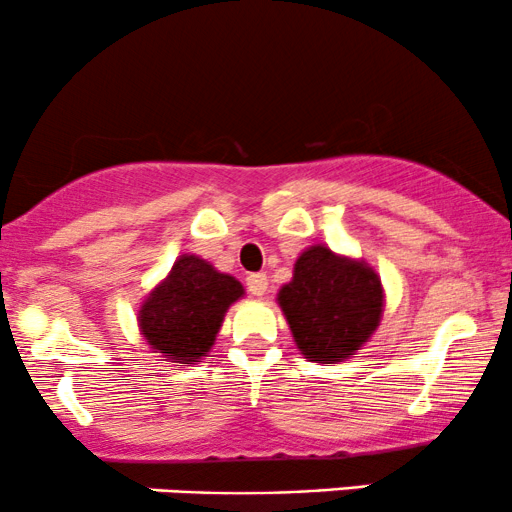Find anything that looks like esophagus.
Listing matches in <instances>:
<instances>
[{
    "mask_svg": "<svg viewBox=\"0 0 512 512\" xmlns=\"http://www.w3.org/2000/svg\"><path fill=\"white\" fill-rule=\"evenodd\" d=\"M269 289V279L267 274H250L248 276V291L252 293V296H264Z\"/></svg>",
    "mask_w": 512,
    "mask_h": 512,
    "instance_id": "obj_1",
    "label": "esophagus"
}]
</instances>
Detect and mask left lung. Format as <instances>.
I'll return each mask as SVG.
<instances>
[{
  "instance_id": "1",
  "label": "left lung",
  "mask_w": 512,
  "mask_h": 512,
  "mask_svg": "<svg viewBox=\"0 0 512 512\" xmlns=\"http://www.w3.org/2000/svg\"><path fill=\"white\" fill-rule=\"evenodd\" d=\"M279 305L301 354L317 363L354 356L383 315V286L368 264L313 245L279 291Z\"/></svg>"
}]
</instances>
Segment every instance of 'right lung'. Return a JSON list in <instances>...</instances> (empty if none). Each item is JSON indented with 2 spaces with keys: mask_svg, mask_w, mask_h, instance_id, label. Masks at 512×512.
<instances>
[{
  "mask_svg": "<svg viewBox=\"0 0 512 512\" xmlns=\"http://www.w3.org/2000/svg\"><path fill=\"white\" fill-rule=\"evenodd\" d=\"M243 293V284L231 274L216 272L197 255H182L146 296L139 310V330L166 361H197L214 344L228 305Z\"/></svg>",
  "mask_w": 512,
  "mask_h": 512,
  "instance_id": "add662e5",
  "label": "right lung"
}]
</instances>
